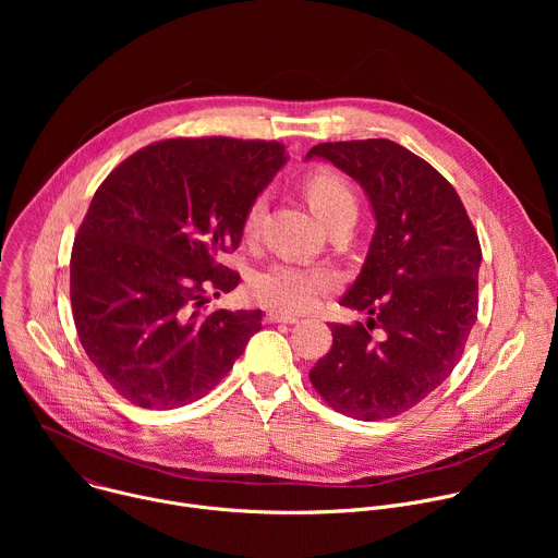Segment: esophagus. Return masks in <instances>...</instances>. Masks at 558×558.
I'll return each mask as SVG.
<instances>
[{"instance_id":"1","label":"esophagus","mask_w":558,"mask_h":558,"mask_svg":"<svg viewBox=\"0 0 558 558\" xmlns=\"http://www.w3.org/2000/svg\"><path fill=\"white\" fill-rule=\"evenodd\" d=\"M265 320H267L269 325H278V323H282V325H295L298 317H295L293 313H284V311H269V313L265 315Z\"/></svg>"}]
</instances>
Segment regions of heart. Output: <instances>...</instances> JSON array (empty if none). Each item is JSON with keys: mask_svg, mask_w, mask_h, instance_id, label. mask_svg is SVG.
I'll use <instances>...</instances> for the list:
<instances>
[{"mask_svg": "<svg viewBox=\"0 0 558 558\" xmlns=\"http://www.w3.org/2000/svg\"><path fill=\"white\" fill-rule=\"evenodd\" d=\"M306 198L311 209L325 222L336 211L344 207H355V196L344 177L333 170H317L306 181ZM267 209V196H256L243 218L245 235H254ZM338 278L325 267H308L293 263H278L252 280L254 295L265 304L282 311H302L313 306L317 300L325 298Z\"/></svg>", "mask_w": 558, "mask_h": 558, "instance_id": "heart-1", "label": "heart"}]
</instances>
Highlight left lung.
Instances as JSON below:
<instances>
[{
  "mask_svg": "<svg viewBox=\"0 0 558 558\" xmlns=\"http://www.w3.org/2000/svg\"><path fill=\"white\" fill-rule=\"evenodd\" d=\"M311 158L364 190L375 231L340 300L364 311L366 325H331L333 347L308 377L333 411L388 420L420 404L457 366L476 323L480 238L454 187L400 143H320Z\"/></svg>",
  "mask_w": 558,
  "mask_h": 558,
  "instance_id": "left-lung-1",
  "label": "left lung"
}]
</instances>
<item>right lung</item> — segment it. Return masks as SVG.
I'll list each match as a JSON object with an SVG mask.
<instances>
[{
	"label": "right lung",
	"mask_w": 558,
	"mask_h": 558,
	"mask_svg": "<svg viewBox=\"0 0 558 558\" xmlns=\"http://www.w3.org/2000/svg\"><path fill=\"white\" fill-rule=\"evenodd\" d=\"M278 141L170 138L101 183L70 258V300L90 362L125 400L170 411L207 395L260 331L263 311H205L243 218L287 163Z\"/></svg>",
	"instance_id": "add662e5"
}]
</instances>
